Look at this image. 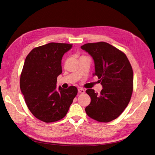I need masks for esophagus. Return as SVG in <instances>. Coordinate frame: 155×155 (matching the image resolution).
Here are the masks:
<instances>
[{"instance_id": "1", "label": "esophagus", "mask_w": 155, "mask_h": 155, "mask_svg": "<svg viewBox=\"0 0 155 155\" xmlns=\"http://www.w3.org/2000/svg\"><path fill=\"white\" fill-rule=\"evenodd\" d=\"M78 93H85V90H84L83 88H79L78 89Z\"/></svg>"}]
</instances>
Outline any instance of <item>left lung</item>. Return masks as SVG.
Masks as SVG:
<instances>
[{"label": "left lung", "mask_w": 155, "mask_h": 155, "mask_svg": "<svg viewBox=\"0 0 155 155\" xmlns=\"http://www.w3.org/2000/svg\"><path fill=\"white\" fill-rule=\"evenodd\" d=\"M81 48L93 59L95 72L103 89L100 94L87 90L91 97L85 111L91 118L109 122L118 117L127 106L133 91L134 74L125 54L105 42L87 43Z\"/></svg>", "instance_id": "obj_1"}]
</instances>
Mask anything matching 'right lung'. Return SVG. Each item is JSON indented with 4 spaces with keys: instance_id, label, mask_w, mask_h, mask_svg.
Here are the masks:
<instances>
[{
    "instance_id": "right-lung-1",
    "label": "right lung",
    "mask_w": 155,
    "mask_h": 155,
    "mask_svg": "<svg viewBox=\"0 0 155 155\" xmlns=\"http://www.w3.org/2000/svg\"><path fill=\"white\" fill-rule=\"evenodd\" d=\"M72 45L50 43L34 48L26 56L20 86L25 103L33 115L45 122L64 118L76 96L74 86L56 88L62 74L61 61Z\"/></svg>"
}]
</instances>
